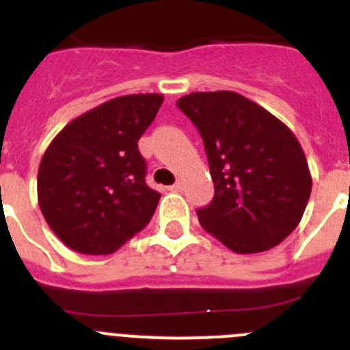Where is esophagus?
<instances>
[{
	"mask_svg": "<svg viewBox=\"0 0 350 350\" xmlns=\"http://www.w3.org/2000/svg\"><path fill=\"white\" fill-rule=\"evenodd\" d=\"M182 187H184V184H182V182H177V184L170 185V187H168V191H172V193H180V191H182Z\"/></svg>",
	"mask_w": 350,
	"mask_h": 350,
	"instance_id": "obj_1",
	"label": "esophagus"
}]
</instances>
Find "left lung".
Returning a JSON list of instances; mask_svg holds the SVG:
<instances>
[{"instance_id":"1","label":"left lung","mask_w":350,"mask_h":350,"mask_svg":"<svg viewBox=\"0 0 350 350\" xmlns=\"http://www.w3.org/2000/svg\"><path fill=\"white\" fill-rule=\"evenodd\" d=\"M205 144L215 194L196 210L203 230L237 254L273 249L299 224L312 191L295 133L233 91L191 92L177 101Z\"/></svg>"}]
</instances>
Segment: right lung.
Wrapping results in <instances>:
<instances>
[{
    "instance_id": "1",
    "label": "right lung",
    "mask_w": 350,
    "mask_h": 350,
    "mask_svg": "<svg viewBox=\"0 0 350 350\" xmlns=\"http://www.w3.org/2000/svg\"><path fill=\"white\" fill-rule=\"evenodd\" d=\"M163 94H128L68 122L40 161L38 205L55 237L80 254H112L140 233L161 194L145 184L138 140Z\"/></svg>"
}]
</instances>
